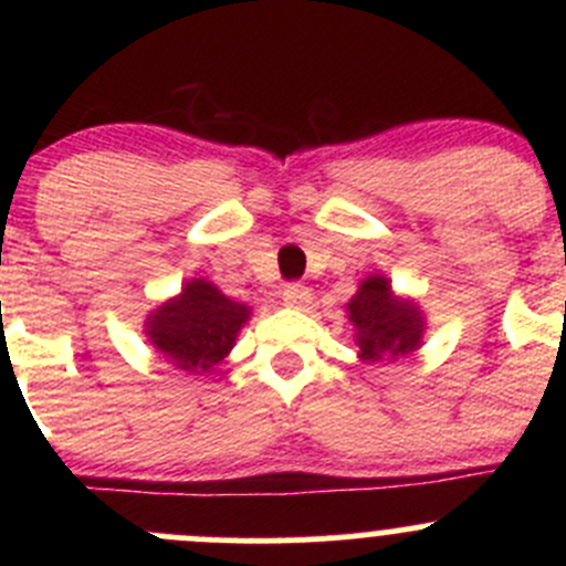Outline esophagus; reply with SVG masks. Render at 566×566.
I'll return each mask as SVG.
<instances>
[{
    "instance_id": "34e87169",
    "label": "esophagus",
    "mask_w": 566,
    "mask_h": 566,
    "mask_svg": "<svg viewBox=\"0 0 566 566\" xmlns=\"http://www.w3.org/2000/svg\"><path fill=\"white\" fill-rule=\"evenodd\" d=\"M282 298H284V304L290 306V310H310V304H312V290L306 287V284H298V282L284 284Z\"/></svg>"
}]
</instances>
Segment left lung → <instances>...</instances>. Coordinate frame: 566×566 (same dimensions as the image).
<instances>
[{"label":"left lung","instance_id":"left-lung-1","mask_svg":"<svg viewBox=\"0 0 566 566\" xmlns=\"http://www.w3.org/2000/svg\"><path fill=\"white\" fill-rule=\"evenodd\" d=\"M347 317L356 325L361 361H399L419 350L424 334L421 310L413 301L397 298L391 282L380 273L358 284V293L347 304Z\"/></svg>","mask_w":566,"mask_h":566}]
</instances>
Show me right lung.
I'll use <instances>...</instances> for the list:
<instances>
[{
  "label": "right lung",
  "mask_w": 566,
  "mask_h": 566,
  "mask_svg": "<svg viewBox=\"0 0 566 566\" xmlns=\"http://www.w3.org/2000/svg\"><path fill=\"white\" fill-rule=\"evenodd\" d=\"M249 315L247 304L227 298L216 284L191 279L180 295L164 301L147 315L145 334L172 367L205 375L230 356Z\"/></svg>",
  "instance_id": "obj_1"
}]
</instances>
